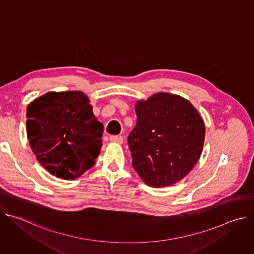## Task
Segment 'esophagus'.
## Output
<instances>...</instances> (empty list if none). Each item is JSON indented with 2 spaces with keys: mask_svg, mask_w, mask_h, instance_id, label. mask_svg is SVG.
<instances>
[{
  "mask_svg": "<svg viewBox=\"0 0 254 254\" xmlns=\"http://www.w3.org/2000/svg\"><path fill=\"white\" fill-rule=\"evenodd\" d=\"M110 140H111V142H115V143H119V144L124 142V138L122 135H111Z\"/></svg>",
  "mask_w": 254,
  "mask_h": 254,
  "instance_id": "34e87169",
  "label": "esophagus"
}]
</instances>
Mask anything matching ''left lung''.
<instances>
[{"mask_svg":"<svg viewBox=\"0 0 254 254\" xmlns=\"http://www.w3.org/2000/svg\"><path fill=\"white\" fill-rule=\"evenodd\" d=\"M128 135L132 167L147 185L168 187L186 177L201 157L205 124L186 98L158 92L134 104Z\"/></svg>","mask_w":254,"mask_h":254,"instance_id":"8db88e82","label":"left lung"}]
</instances>
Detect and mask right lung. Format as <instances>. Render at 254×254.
I'll list each match as a JSON object with an SVG mask.
<instances>
[{"instance_id": "right-lung-1", "label": "right lung", "mask_w": 254, "mask_h": 254, "mask_svg": "<svg viewBox=\"0 0 254 254\" xmlns=\"http://www.w3.org/2000/svg\"><path fill=\"white\" fill-rule=\"evenodd\" d=\"M26 129L36 159L59 179L80 177L100 154L103 125L82 91H51L34 99Z\"/></svg>"}]
</instances>
